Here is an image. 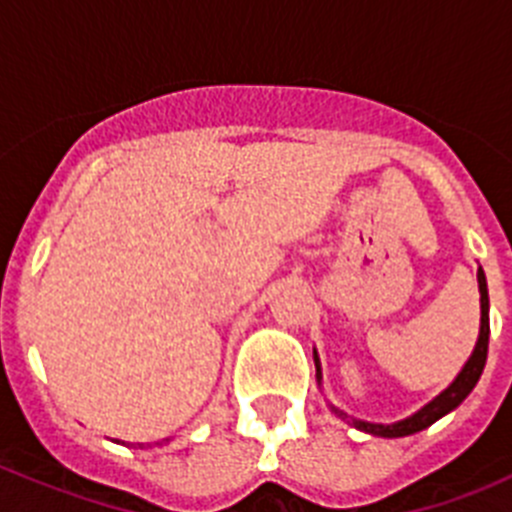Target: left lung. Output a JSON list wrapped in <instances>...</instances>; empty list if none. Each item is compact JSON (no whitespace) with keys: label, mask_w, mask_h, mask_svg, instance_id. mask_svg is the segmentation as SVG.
<instances>
[{"label":"left lung","mask_w":512,"mask_h":512,"mask_svg":"<svg viewBox=\"0 0 512 512\" xmlns=\"http://www.w3.org/2000/svg\"><path fill=\"white\" fill-rule=\"evenodd\" d=\"M477 282H479V295H482V328H479V341L474 346V354L472 359L464 364L459 377L451 382L449 390H443L441 395L436 397L433 402H428L423 410H418L415 415L410 418L400 420V423H392V425H374V423H361V420H354L356 428L366 433H374V436H384V438H400V436H410V433H418L428 425L436 423L438 418H443L446 413H451L454 408H459L464 397L474 390V384L479 382L482 377V369H485V361H487V346H490V297H487V279H485V271L479 269L477 271ZM315 369H318V382H320V366H318V356H315ZM336 410V408H333ZM343 420H351L346 413L336 410Z\"/></svg>","instance_id":"left-lung-1"}]
</instances>
